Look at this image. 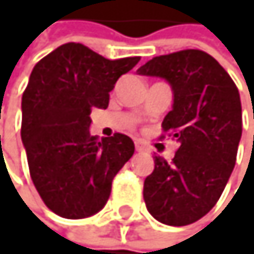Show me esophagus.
<instances>
[{
    "mask_svg": "<svg viewBox=\"0 0 254 254\" xmlns=\"http://www.w3.org/2000/svg\"><path fill=\"white\" fill-rule=\"evenodd\" d=\"M135 151L137 152H144L146 151V146L141 141H135Z\"/></svg>",
    "mask_w": 254,
    "mask_h": 254,
    "instance_id": "1",
    "label": "esophagus"
}]
</instances>
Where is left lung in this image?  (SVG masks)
Segmentation results:
<instances>
[{
	"mask_svg": "<svg viewBox=\"0 0 254 254\" xmlns=\"http://www.w3.org/2000/svg\"><path fill=\"white\" fill-rule=\"evenodd\" d=\"M137 73L171 85L174 105L161 128L178 143L171 163L154 157V172L143 186L146 209L163 224L188 226L210 212L235 168L242 134L239 91L201 50L157 56Z\"/></svg>",
	"mask_w": 254,
	"mask_h": 254,
	"instance_id": "left-lung-1",
	"label": "left lung"
}]
</instances>
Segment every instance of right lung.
<instances>
[{
  "mask_svg": "<svg viewBox=\"0 0 254 254\" xmlns=\"http://www.w3.org/2000/svg\"><path fill=\"white\" fill-rule=\"evenodd\" d=\"M138 61H110L68 42L35 65L22 94L21 138L35 188L56 215L82 219L102 210L114 177L132 157L128 135H91L90 114L108 108L117 79Z\"/></svg>",
  "mask_w": 254,
  "mask_h": 254,
  "instance_id": "add662e5",
  "label": "right lung"
}]
</instances>
